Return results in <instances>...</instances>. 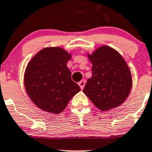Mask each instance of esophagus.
<instances>
[{"label": "esophagus", "mask_w": 152, "mask_h": 152, "mask_svg": "<svg viewBox=\"0 0 152 152\" xmlns=\"http://www.w3.org/2000/svg\"><path fill=\"white\" fill-rule=\"evenodd\" d=\"M78 85L80 86V89L83 90V89H84V85H85V81H84V80H81V81H80V82L78 83Z\"/></svg>", "instance_id": "obj_1"}]
</instances>
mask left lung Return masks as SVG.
<instances>
[{"label": "left lung", "instance_id": "8db88e82", "mask_svg": "<svg viewBox=\"0 0 152 152\" xmlns=\"http://www.w3.org/2000/svg\"><path fill=\"white\" fill-rule=\"evenodd\" d=\"M92 63V77L83 92L101 111H108L123 103L132 86L128 64L119 52L108 45L87 54Z\"/></svg>", "mask_w": 152, "mask_h": 152}]
</instances>
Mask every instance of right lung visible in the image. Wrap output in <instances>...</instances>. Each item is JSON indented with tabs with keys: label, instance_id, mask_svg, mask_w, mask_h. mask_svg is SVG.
<instances>
[{
	"label": "right lung",
	"instance_id": "obj_1",
	"mask_svg": "<svg viewBox=\"0 0 152 152\" xmlns=\"http://www.w3.org/2000/svg\"><path fill=\"white\" fill-rule=\"evenodd\" d=\"M72 54L61 47H46L31 58L24 73L28 96L42 110L59 114L80 88L72 80L67 62Z\"/></svg>",
	"mask_w": 152,
	"mask_h": 152
}]
</instances>
